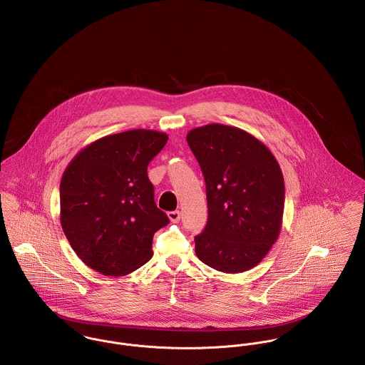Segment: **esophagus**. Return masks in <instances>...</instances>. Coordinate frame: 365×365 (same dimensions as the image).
Returning a JSON list of instances; mask_svg holds the SVG:
<instances>
[{"label":"esophagus","mask_w":365,"mask_h":365,"mask_svg":"<svg viewBox=\"0 0 365 365\" xmlns=\"http://www.w3.org/2000/svg\"><path fill=\"white\" fill-rule=\"evenodd\" d=\"M168 217H169V220H170L172 222H179V220H180V217H182V212H180L179 210L169 211V212H168Z\"/></svg>","instance_id":"esophagus-1"}]
</instances>
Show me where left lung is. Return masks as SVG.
Wrapping results in <instances>:
<instances>
[{
	"label": "left lung",
	"mask_w": 365,
	"mask_h": 365,
	"mask_svg": "<svg viewBox=\"0 0 365 365\" xmlns=\"http://www.w3.org/2000/svg\"><path fill=\"white\" fill-rule=\"evenodd\" d=\"M205 180L208 220L196 255L222 273L257 266L277 241L284 178L270 150L238 127L207 124L187 133Z\"/></svg>",
	"instance_id": "8db88e82"
}]
</instances>
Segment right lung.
Returning <instances> with one entry per match:
<instances>
[{
    "mask_svg": "<svg viewBox=\"0 0 365 365\" xmlns=\"http://www.w3.org/2000/svg\"><path fill=\"white\" fill-rule=\"evenodd\" d=\"M166 141L165 133L143 128L106 135L66 168L60 221L91 269L118 277L153 257V237L169 218L155 204L147 166Z\"/></svg>",
    "mask_w": 365,
    "mask_h": 365,
    "instance_id": "add662e5",
    "label": "right lung"
}]
</instances>
